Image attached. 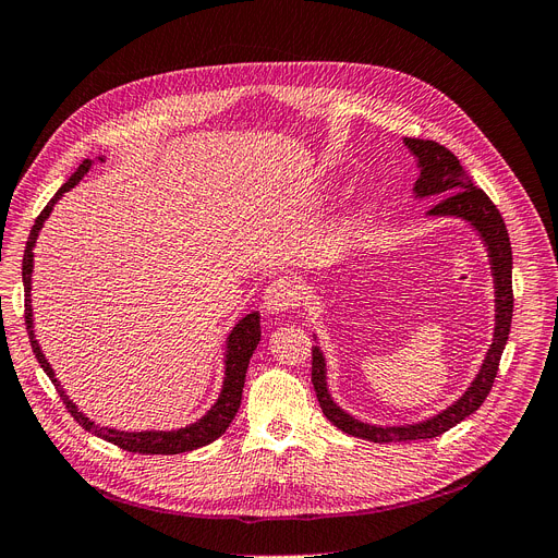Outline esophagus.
Returning a JSON list of instances; mask_svg holds the SVG:
<instances>
[{"mask_svg":"<svg viewBox=\"0 0 558 558\" xmlns=\"http://www.w3.org/2000/svg\"><path fill=\"white\" fill-rule=\"evenodd\" d=\"M301 303V287L290 278L271 280V284L264 290V305L271 313H287L294 311Z\"/></svg>","mask_w":558,"mask_h":558,"instance_id":"1","label":"esophagus"}]
</instances>
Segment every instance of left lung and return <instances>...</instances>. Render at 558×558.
<instances>
[{"mask_svg": "<svg viewBox=\"0 0 558 558\" xmlns=\"http://www.w3.org/2000/svg\"><path fill=\"white\" fill-rule=\"evenodd\" d=\"M404 144L418 158L421 177L414 185L416 197L439 199L432 206V216H458L469 220L481 232L492 262V276L497 284V328H494V342L485 356V363L476 381L471 384L466 393L439 416L429 418L418 425L404 427H375L354 421L347 416L340 407L331 400L326 390V373L324 356L319 349H313V386L319 400L324 416L331 421L344 435L361 437L375 444H393V441H414V439H435L444 432L456 427L460 421L471 416L473 411L481 409L485 398L489 396L492 384L499 373V361L508 342L510 322H512V251L506 222L494 202L481 191L471 177L464 172L458 156L441 147L439 142L432 140H411L404 137Z\"/></svg>", "mask_w": 558, "mask_h": 558, "instance_id": "obj_1", "label": "left lung"}]
</instances>
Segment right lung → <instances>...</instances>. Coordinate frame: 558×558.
I'll use <instances>...</instances> for the list:
<instances>
[{"mask_svg": "<svg viewBox=\"0 0 558 558\" xmlns=\"http://www.w3.org/2000/svg\"><path fill=\"white\" fill-rule=\"evenodd\" d=\"M92 168V160H82V165L77 168V172L61 185V189L54 193V197L46 204V209L38 214L27 245H25V257H23V282H25V324H27V333H29V342L32 349L36 354V361L40 363V367L46 369V375L52 379L57 393L61 398V402L66 404L69 414L77 421L80 427H85L92 435L106 439L114 446H119L121 450H129V452H140V456H177V452H189L195 448H202L206 444L216 441L220 435H225V429L230 427V423L234 421L236 411L241 407V393H243V384H245V369L247 363H251V356L255 352V347L259 344L262 331H259V315H245L236 326L234 331L227 338V361H225V384H222V393L218 398V402L211 407L209 414L204 418H199L197 423L177 429V432H117V429H108V427H98L94 425L89 418H85V414H80L77 407L69 400V396L64 393V388L59 386V381L54 379V373L50 363L46 361L44 352H40V347L34 338V326H32V266H34V253L32 247L36 243L38 230L44 227V220L50 216L54 202L64 195L66 191H71L73 185L85 177Z\"/></svg>", "mask_w": 558, "mask_h": 558, "instance_id": "1", "label": "right lung"}]
</instances>
